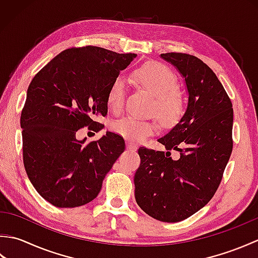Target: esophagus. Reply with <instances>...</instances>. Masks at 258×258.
Wrapping results in <instances>:
<instances>
[{
  "instance_id": "esophagus-1",
  "label": "esophagus",
  "mask_w": 258,
  "mask_h": 258,
  "mask_svg": "<svg viewBox=\"0 0 258 258\" xmlns=\"http://www.w3.org/2000/svg\"><path fill=\"white\" fill-rule=\"evenodd\" d=\"M126 149L130 150V151H136V149H138V146H136L133 143H131V142H127V144H126Z\"/></svg>"
}]
</instances>
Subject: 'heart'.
Here are the masks:
<instances>
[{
    "instance_id": "1",
    "label": "heart",
    "mask_w": 258,
    "mask_h": 258,
    "mask_svg": "<svg viewBox=\"0 0 258 258\" xmlns=\"http://www.w3.org/2000/svg\"><path fill=\"white\" fill-rule=\"evenodd\" d=\"M132 79L140 87L155 96L153 111L164 123L173 124L182 118L185 113V104L182 94L177 91V76L172 70L161 63H149L136 69L132 74ZM125 95V81L117 76L107 91L106 102L109 111L115 114L122 111ZM112 128L124 139L139 143L155 135L160 130V125L153 119L125 116L114 122Z\"/></svg>"
}]
</instances>
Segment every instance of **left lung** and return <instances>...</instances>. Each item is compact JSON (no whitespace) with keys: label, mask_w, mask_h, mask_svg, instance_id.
Returning <instances> with one entry per match:
<instances>
[{"label":"left lung","mask_w":258,"mask_h":258,"mask_svg":"<svg viewBox=\"0 0 258 258\" xmlns=\"http://www.w3.org/2000/svg\"><path fill=\"white\" fill-rule=\"evenodd\" d=\"M185 78L188 105L182 119L158 139L167 151L139 149L141 164L134 176L135 200L147 215L176 223L212 200L233 151V104L213 70L194 55L164 53Z\"/></svg>","instance_id":"obj_1"}]
</instances>
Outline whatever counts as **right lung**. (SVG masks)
I'll return each mask as SVG.
<instances>
[{"instance_id": "add662e5", "label": "right lung", "mask_w": 258, "mask_h": 258, "mask_svg": "<svg viewBox=\"0 0 258 258\" xmlns=\"http://www.w3.org/2000/svg\"><path fill=\"white\" fill-rule=\"evenodd\" d=\"M138 54L98 46L71 47L51 59L29 85L21 113L23 163L43 199L61 208L93 201L125 150L122 136L107 132L84 145L81 128L98 132L107 114V91Z\"/></svg>"}]
</instances>
